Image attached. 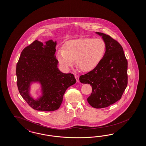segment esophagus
I'll use <instances>...</instances> for the list:
<instances>
[{
    "instance_id": "esophagus-1",
    "label": "esophagus",
    "mask_w": 146,
    "mask_h": 146,
    "mask_svg": "<svg viewBox=\"0 0 146 146\" xmlns=\"http://www.w3.org/2000/svg\"><path fill=\"white\" fill-rule=\"evenodd\" d=\"M75 78H76V82H80V81H79V76H78V75H75Z\"/></svg>"
}]
</instances>
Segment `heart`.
<instances>
[{
  "instance_id": "obj_1",
  "label": "heart",
  "mask_w": 146,
  "mask_h": 146,
  "mask_svg": "<svg viewBox=\"0 0 146 146\" xmlns=\"http://www.w3.org/2000/svg\"><path fill=\"white\" fill-rule=\"evenodd\" d=\"M106 50V44L101 38H81L65 44L64 49L57 52L60 64L68 69L74 63L82 71H91L102 60Z\"/></svg>"
}]
</instances>
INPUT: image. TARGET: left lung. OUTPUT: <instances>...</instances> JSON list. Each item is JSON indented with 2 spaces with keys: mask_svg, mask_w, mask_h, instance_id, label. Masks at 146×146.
<instances>
[{
  "mask_svg": "<svg viewBox=\"0 0 146 146\" xmlns=\"http://www.w3.org/2000/svg\"><path fill=\"white\" fill-rule=\"evenodd\" d=\"M106 44L103 58L96 68L80 77L82 83L90 84L92 91L87 99L91 106L100 109L108 107L121 99L128 84V62L122 47L111 37L102 33Z\"/></svg>",
  "mask_w": 146,
  "mask_h": 146,
  "instance_id": "1",
  "label": "left lung"
}]
</instances>
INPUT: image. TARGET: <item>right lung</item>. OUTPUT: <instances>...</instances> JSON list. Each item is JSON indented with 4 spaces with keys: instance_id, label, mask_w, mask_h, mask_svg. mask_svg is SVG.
Masks as SVG:
<instances>
[{
    "instance_id": "add662e5",
    "label": "right lung",
    "mask_w": 146,
    "mask_h": 146,
    "mask_svg": "<svg viewBox=\"0 0 146 146\" xmlns=\"http://www.w3.org/2000/svg\"><path fill=\"white\" fill-rule=\"evenodd\" d=\"M56 41L50 39L45 44L36 40L21 52L16 65L17 84L21 96L33 109L43 111L56 110L63 101L68 87L76 83L71 73H63L57 68L55 55ZM41 85L42 95L37 100L30 96V86Z\"/></svg>"
}]
</instances>
